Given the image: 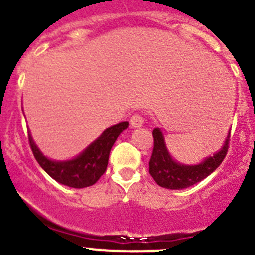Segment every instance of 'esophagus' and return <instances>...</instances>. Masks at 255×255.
<instances>
[{
  "label": "esophagus",
  "mask_w": 255,
  "mask_h": 255,
  "mask_svg": "<svg viewBox=\"0 0 255 255\" xmlns=\"http://www.w3.org/2000/svg\"><path fill=\"white\" fill-rule=\"evenodd\" d=\"M130 124H131V126H134V128H139V126L143 125L144 124L143 115H140V114L132 115L131 119H130Z\"/></svg>",
  "instance_id": "obj_1"
}]
</instances>
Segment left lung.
Returning <instances> with one entry per match:
<instances>
[{
    "label": "left lung",
    "instance_id": "8db88e82",
    "mask_svg": "<svg viewBox=\"0 0 255 255\" xmlns=\"http://www.w3.org/2000/svg\"><path fill=\"white\" fill-rule=\"evenodd\" d=\"M152 134L154 145H153V152L149 159L150 176L159 186L172 189V190L189 188L209 176L226 157L227 150H229L230 136H231L229 132L224 147L221 148L220 152L213 154V157H209L197 166H184L171 158L166 144H164L161 130L154 129Z\"/></svg>",
    "mask_w": 255,
    "mask_h": 255
}]
</instances>
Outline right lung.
<instances>
[{
  "label": "right lung",
  "instance_id": "add662e5",
  "mask_svg": "<svg viewBox=\"0 0 255 255\" xmlns=\"http://www.w3.org/2000/svg\"><path fill=\"white\" fill-rule=\"evenodd\" d=\"M129 121H123L108 128L100 138L92 143L82 154L75 159L66 162H56L46 158L38 149L34 141L29 135V145L35 159L52 179L70 186V188L83 189L96 184L105 173L108 164V155L117 136L128 129Z\"/></svg>",
  "mask_w": 255,
  "mask_h": 255
}]
</instances>
